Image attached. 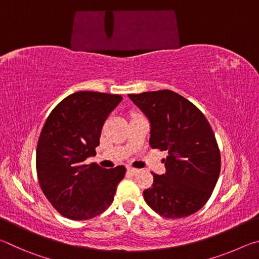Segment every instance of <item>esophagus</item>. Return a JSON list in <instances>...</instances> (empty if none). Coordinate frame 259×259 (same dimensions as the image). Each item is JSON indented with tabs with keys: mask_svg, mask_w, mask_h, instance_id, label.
<instances>
[{
	"mask_svg": "<svg viewBox=\"0 0 259 259\" xmlns=\"http://www.w3.org/2000/svg\"><path fill=\"white\" fill-rule=\"evenodd\" d=\"M126 171H128L130 175H137L139 172V169L133 168V166H128V168H126Z\"/></svg>",
	"mask_w": 259,
	"mask_h": 259,
	"instance_id": "34e87169",
	"label": "esophagus"
}]
</instances>
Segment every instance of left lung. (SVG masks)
Wrapping results in <instances>:
<instances>
[{
    "label": "left lung",
    "mask_w": 259,
    "mask_h": 259,
    "mask_svg": "<svg viewBox=\"0 0 259 259\" xmlns=\"http://www.w3.org/2000/svg\"><path fill=\"white\" fill-rule=\"evenodd\" d=\"M150 121V145L168 151L165 174H153L144 191L150 207L166 218H183L201 209L221 172V153L202 112L171 90L128 95Z\"/></svg>",
    "instance_id": "1"
}]
</instances>
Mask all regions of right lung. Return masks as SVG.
<instances>
[{
  "instance_id": "add662e5",
  "label": "right lung",
  "mask_w": 259,
  "mask_h": 259,
  "mask_svg": "<svg viewBox=\"0 0 259 259\" xmlns=\"http://www.w3.org/2000/svg\"><path fill=\"white\" fill-rule=\"evenodd\" d=\"M120 95L78 91L48 116L36 148L37 178L50 203L64 217L90 219L112 204L125 168L84 164L96 155L104 122L121 103Z\"/></svg>"
}]
</instances>
